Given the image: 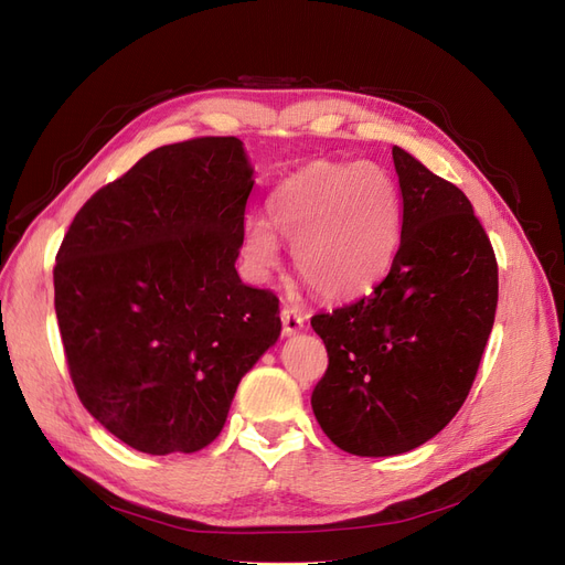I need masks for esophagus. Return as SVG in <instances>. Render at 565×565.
<instances>
[{"label": "esophagus", "instance_id": "34e87169", "mask_svg": "<svg viewBox=\"0 0 565 565\" xmlns=\"http://www.w3.org/2000/svg\"><path fill=\"white\" fill-rule=\"evenodd\" d=\"M280 318H282V334L285 337H292V334L301 332L303 324H306V318L301 316V311L295 309V306H289V303L282 306Z\"/></svg>", "mask_w": 565, "mask_h": 565}]
</instances>
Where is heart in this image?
I'll list each match as a JSON object with an SVG mask.
<instances>
[{
    "label": "heart",
    "mask_w": 565,
    "mask_h": 565,
    "mask_svg": "<svg viewBox=\"0 0 565 565\" xmlns=\"http://www.w3.org/2000/svg\"><path fill=\"white\" fill-rule=\"evenodd\" d=\"M266 210L268 224L249 218L243 233L252 270L278 264L280 235L301 280L328 299L370 292L401 247L398 185L372 162H311L270 193Z\"/></svg>",
    "instance_id": "1"
}]
</instances>
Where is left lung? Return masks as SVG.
<instances>
[{"label": "left lung", "instance_id": "8db88e82", "mask_svg": "<svg viewBox=\"0 0 565 565\" xmlns=\"http://www.w3.org/2000/svg\"><path fill=\"white\" fill-rule=\"evenodd\" d=\"M403 195L396 259L374 292L311 318L328 370L311 405L337 448H419L465 405L498 309V259L459 188L393 146Z\"/></svg>", "mask_w": 565, "mask_h": 565}]
</instances>
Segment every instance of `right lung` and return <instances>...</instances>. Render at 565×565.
<instances>
[{
	"mask_svg": "<svg viewBox=\"0 0 565 565\" xmlns=\"http://www.w3.org/2000/svg\"><path fill=\"white\" fill-rule=\"evenodd\" d=\"M252 167L235 136L150 150L75 214L54 306L82 405L134 450L195 452L280 337L278 297L235 270Z\"/></svg>",
	"mask_w": 565,
	"mask_h": 565,
	"instance_id": "obj_1",
	"label": "right lung"
}]
</instances>
